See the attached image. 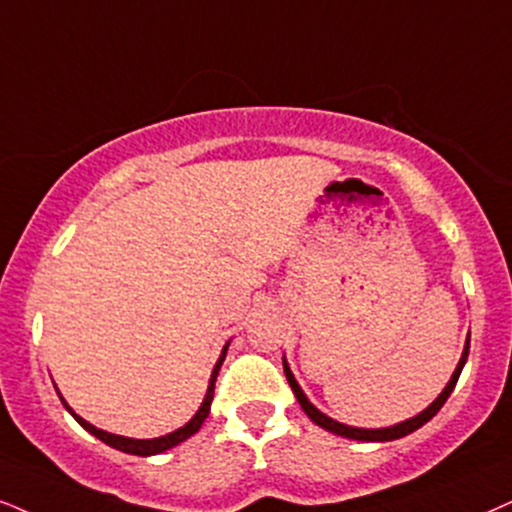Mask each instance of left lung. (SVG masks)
I'll return each instance as SVG.
<instances>
[{
  "mask_svg": "<svg viewBox=\"0 0 512 512\" xmlns=\"http://www.w3.org/2000/svg\"><path fill=\"white\" fill-rule=\"evenodd\" d=\"M468 352H470V335H468V338H465V347H463L461 361H458L456 371H454V375H451L449 383H446L444 390L439 392V397H437L435 401H432V404L428 406V409L420 411L418 416H413V418H409V420H401V423H397V425H390V428H352V425L338 423V420H333L331 416H326V413H321V411L316 409V406L312 404V401L307 399V394H304V392H302V387L297 385V380H295L293 371H290V366H288L286 357H283V371H286L288 385L293 387V394L297 397V401H300L302 411L307 413L309 420H312V423L319 425V428L328 430V432H333V435H338V437L357 439V442H392V439H399V437L411 435V432H416L418 428H423V425L428 423V420H430L432 416H437V411L442 409L444 401L449 399V394H451V392H454V387H456V383H458V375H461L463 366H465V361H468Z\"/></svg>",
  "mask_w": 512,
  "mask_h": 512,
  "instance_id": "8db88e82",
  "label": "left lung"
}]
</instances>
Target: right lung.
<instances>
[{
	"instance_id": "1",
	"label": "right lung",
	"mask_w": 512,
	"mask_h": 512,
	"mask_svg": "<svg viewBox=\"0 0 512 512\" xmlns=\"http://www.w3.org/2000/svg\"><path fill=\"white\" fill-rule=\"evenodd\" d=\"M229 345H231V342H226L224 349H222V354H219V359H217L215 368H212V375H210V385H208V392H205V399H203V404L198 406L196 416H193V418H191L189 423H186V425H181L179 430L170 432V435L155 437V439H132V437L113 435V432H106V430H99V428H94L92 423H87V420H84L82 416H77V413H75V411L70 409V406H68V401L61 397V392H58V397H61L63 406H66V411L70 413V416H73V418L77 420V423L82 425L84 430H87V432H92V435H94L96 439H101L103 444L113 446V449H118V451H125V454H132V456H155V454H163V451L172 449V446H177V444H181V442H186V439L196 435V432L200 430V425L205 423V418H208V413H210L212 397H215V380H217V373H219V368H222V364H224V359H226V349H229Z\"/></svg>"
}]
</instances>
